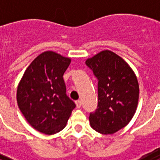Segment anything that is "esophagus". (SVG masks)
Wrapping results in <instances>:
<instances>
[{"mask_svg":"<svg viewBox=\"0 0 160 160\" xmlns=\"http://www.w3.org/2000/svg\"><path fill=\"white\" fill-rule=\"evenodd\" d=\"M75 104H76V106H77V108H80L81 107V105H82V103H81V101H80V100H78L75 101Z\"/></svg>","mask_w":160,"mask_h":160,"instance_id":"esophagus-1","label":"esophagus"}]
</instances>
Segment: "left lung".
I'll return each mask as SVG.
<instances>
[{
	"mask_svg": "<svg viewBox=\"0 0 160 160\" xmlns=\"http://www.w3.org/2000/svg\"><path fill=\"white\" fill-rule=\"evenodd\" d=\"M85 64L98 80V106L90 114V126L100 134H114L126 126L136 111V75L120 56L107 50L87 59Z\"/></svg>",
	"mask_w": 160,
	"mask_h": 160,
	"instance_id": "left-lung-1",
	"label": "left lung"
}]
</instances>
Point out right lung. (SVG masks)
<instances>
[{"mask_svg": "<svg viewBox=\"0 0 160 160\" xmlns=\"http://www.w3.org/2000/svg\"><path fill=\"white\" fill-rule=\"evenodd\" d=\"M70 59L45 51L31 63L19 83L16 100L28 123L46 134H56L66 125L75 104L66 95L63 75Z\"/></svg>", "mask_w": 160, "mask_h": 160, "instance_id": "1", "label": "right lung"}]
</instances>
